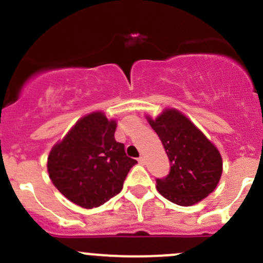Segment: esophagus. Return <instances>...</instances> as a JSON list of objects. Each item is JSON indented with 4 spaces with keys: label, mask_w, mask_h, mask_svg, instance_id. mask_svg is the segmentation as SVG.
I'll return each instance as SVG.
<instances>
[{
    "label": "esophagus",
    "mask_w": 263,
    "mask_h": 263,
    "mask_svg": "<svg viewBox=\"0 0 263 263\" xmlns=\"http://www.w3.org/2000/svg\"><path fill=\"white\" fill-rule=\"evenodd\" d=\"M138 162H139V164H144V157L143 156L138 157Z\"/></svg>",
    "instance_id": "34e87169"
}]
</instances>
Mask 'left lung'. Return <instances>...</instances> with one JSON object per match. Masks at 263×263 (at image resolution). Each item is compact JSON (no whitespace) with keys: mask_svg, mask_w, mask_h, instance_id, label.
<instances>
[{"mask_svg":"<svg viewBox=\"0 0 263 263\" xmlns=\"http://www.w3.org/2000/svg\"><path fill=\"white\" fill-rule=\"evenodd\" d=\"M147 120L171 161L169 174L156 179L160 194L182 206L212 194L222 174V157L216 146L177 109H165L155 120Z\"/></svg>","mask_w":263,"mask_h":263,"instance_id":"obj_1","label":"left lung"}]
</instances>
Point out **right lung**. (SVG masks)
I'll return each instance as SVG.
<instances>
[{"mask_svg": "<svg viewBox=\"0 0 263 263\" xmlns=\"http://www.w3.org/2000/svg\"><path fill=\"white\" fill-rule=\"evenodd\" d=\"M116 126L103 112H92L80 119L47 157L54 186L82 208H97L120 194L130 167L137 164L115 139Z\"/></svg>", "mask_w": 263, "mask_h": 263, "instance_id": "right-lung-1", "label": "right lung"}]
</instances>
